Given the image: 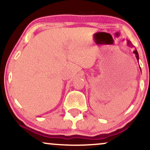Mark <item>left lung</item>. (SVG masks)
Here are the masks:
<instances>
[{
    "label": "left lung",
    "mask_w": 150,
    "mask_h": 150,
    "mask_svg": "<svg viewBox=\"0 0 150 150\" xmlns=\"http://www.w3.org/2000/svg\"><path fill=\"white\" fill-rule=\"evenodd\" d=\"M127 44H128L129 45V46H134V45H132V43H131L130 41H127ZM134 53L136 54V59H137V60L138 61V59H139V57H138V52H137V50H134ZM140 69H141V67H140Z\"/></svg>",
    "instance_id": "obj_1"
}]
</instances>
